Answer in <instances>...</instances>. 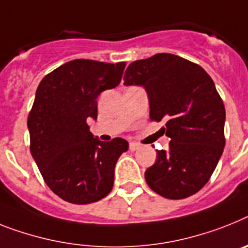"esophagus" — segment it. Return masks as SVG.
Wrapping results in <instances>:
<instances>
[{"label": "esophagus", "instance_id": "34e87169", "mask_svg": "<svg viewBox=\"0 0 248 248\" xmlns=\"http://www.w3.org/2000/svg\"><path fill=\"white\" fill-rule=\"evenodd\" d=\"M141 147L140 143L137 142H130V150L131 151H136V150H139Z\"/></svg>", "mask_w": 248, "mask_h": 248}]
</instances>
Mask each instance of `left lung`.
Segmentation results:
<instances>
[{"mask_svg": "<svg viewBox=\"0 0 248 248\" xmlns=\"http://www.w3.org/2000/svg\"><path fill=\"white\" fill-rule=\"evenodd\" d=\"M124 85L147 93L150 118L166 120L169 149L145 171L155 193L184 199L201 190L213 174L224 149L226 109L212 78L202 66L172 54H155L127 66Z\"/></svg>", "mask_w": 248, "mask_h": 248, "instance_id": "obj_1", "label": "left lung"}]
</instances>
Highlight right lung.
I'll return each instance as SVG.
<instances>
[{
  "label": "right lung",
  "instance_id": "1",
  "mask_svg": "<svg viewBox=\"0 0 248 248\" xmlns=\"http://www.w3.org/2000/svg\"><path fill=\"white\" fill-rule=\"evenodd\" d=\"M126 64L76 59L43 78L28 118L30 151L51 190L73 204L101 201L112 190L114 166L128 142L101 141L87 121L97 98L117 87Z\"/></svg>",
  "mask_w": 248,
  "mask_h": 248
}]
</instances>
